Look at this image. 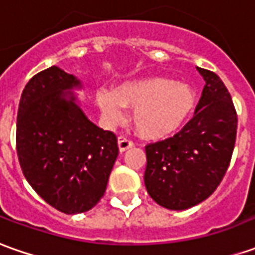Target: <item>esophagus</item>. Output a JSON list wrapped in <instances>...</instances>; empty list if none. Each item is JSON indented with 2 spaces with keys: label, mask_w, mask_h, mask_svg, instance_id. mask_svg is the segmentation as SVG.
I'll list each match as a JSON object with an SVG mask.
<instances>
[{
  "label": "esophagus",
  "mask_w": 255,
  "mask_h": 255,
  "mask_svg": "<svg viewBox=\"0 0 255 255\" xmlns=\"http://www.w3.org/2000/svg\"><path fill=\"white\" fill-rule=\"evenodd\" d=\"M117 143H119V149H120V152H126L127 149H129V148H132V146H134V143L129 141V139H127L126 136H119Z\"/></svg>",
  "instance_id": "obj_1"
}]
</instances>
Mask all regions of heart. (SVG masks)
I'll use <instances>...</instances> for the list:
<instances>
[{"label":"heart","mask_w":255,"mask_h":255,"mask_svg":"<svg viewBox=\"0 0 255 255\" xmlns=\"http://www.w3.org/2000/svg\"><path fill=\"white\" fill-rule=\"evenodd\" d=\"M95 100L109 124H119L126 109H134L132 123L143 138L163 139L177 132L193 113L197 96L190 85L163 77L126 81L114 91L99 89Z\"/></svg>","instance_id":"b5f03b06"}]
</instances>
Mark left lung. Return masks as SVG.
<instances>
[{"label":"left lung","instance_id":"1","mask_svg":"<svg viewBox=\"0 0 255 255\" xmlns=\"http://www.w3.org/2000/svg\"><path fill=\"white\" fill-rule=\"evenodd\" d=\"M191 120L171 138L149 143L145 187L160 207L183 211L205 201L228 170L235 148L237 116L229 91L212 71Z\"/></svg>","mask_w":255,"mask_h":255}]
</instances>
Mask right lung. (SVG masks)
I'll return each instance as SVG.
<instances>
[{
	"label": "right lung",
	"mask_w": 255,
	"mask_h": 255,
	"mask_svg": "<svg viewBox=\"0 0 255 255\" xmlns=\"http://www.w3.org/2000/svg\"><path fill=\"white\" fill-rule=\"evenodd\" d=\"M75 75L58 67L36 74L19 100L16 150L33 190L67 215L86 212L103 197L119 155L117 138L93 124L75 91Z\"/></svg>",
	"instance_id": "1"
}]
</instances>
